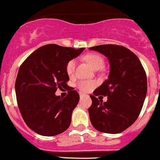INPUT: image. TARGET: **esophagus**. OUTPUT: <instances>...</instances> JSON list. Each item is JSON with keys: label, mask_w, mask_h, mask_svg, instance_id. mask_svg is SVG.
<instances>
[{"label": "esophagus", "mask_w": 160, "mask_h": 160, "mask_svg": "<svg viewBox=\"0 0 160 160\" xmlns=\"http://www.w3.org/2000/svg\"><path fill=\"white\" fill-rule=\"evenodd\" d=\"M79 95H80V97H81V98H82V97H85L87 96L86 93H83V92H79Z\"/></svg>", "instance_id": "1"}]
</instances>
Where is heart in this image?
I'll return each mask as SVG.
<instances>
[{
    "label": "heart",
    "instance_id": "obj_1",
    "mask_svg": "<svg viewBox=\"0 0 160 160\" xmlns=\"http://www.w3.org/2000/svg\"><path fill=\"white\" fill-rule=\"evenodd\" d=\"M84 58L95 70L100 69L104 63V58L100 54H97V53H89V54L86 55L84 56ZM76 64H77V62H76V60H74V59L71 60L67 63L66 71L67 74L70 77L74 76V73H75ZM96 85H97V83H96L95 81H92V80H81V81H79L78 82V88L79 89H81L82 91L86 92V91H89L91 89H92Z\"/></svg>",
    "mask_w": 160,
    "mask_h": 160
}]
</instances>
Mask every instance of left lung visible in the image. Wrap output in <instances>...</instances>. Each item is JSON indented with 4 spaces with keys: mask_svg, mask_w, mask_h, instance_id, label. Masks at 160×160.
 Listing matches in <instances>:
<instances>
[{
    "mask_svg": "<svg viewBox=\"0 0 160 160\" xmlns=\"http://www.w3.org/2000/svg\"><path fill=\"white\" fill-rule=\"evenodd\" d=\"M105 56L110 64L108 78L91 95L90 122L103 133H118L137 120L147 93V77L138 56L124 46L101 45L89 48ZM107 95L103 102L95 97Z\"/></svg>",
    "mask_w": 160,
    "mask_h": 160,
    "instance_id": "left-lung-1",
    "label": "left lung"
}]
</instances>
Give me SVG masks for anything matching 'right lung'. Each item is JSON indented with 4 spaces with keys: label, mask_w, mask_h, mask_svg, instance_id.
Masks as SVG:
<instances>
[{
    "label": "right lung",
    "mask_w": 160,
    "mask_h": 160,
    "mask_svg": "<svg viewBox=\"0 0 160 160\" xmlns=\"http://www.w3.org/2000/svg\"><path fill=\"white\" fill-rule=\"evenodd\" d=\"M85 48L74 49L51 44L40 47L22 63L16 80L18 107L26 124L42 136H55L68 130L79 101L77 91L65 97L56 89L68 87L67 63Z\"/></svg>",
    "instance_id": "add662e5"
}]
</instances>
